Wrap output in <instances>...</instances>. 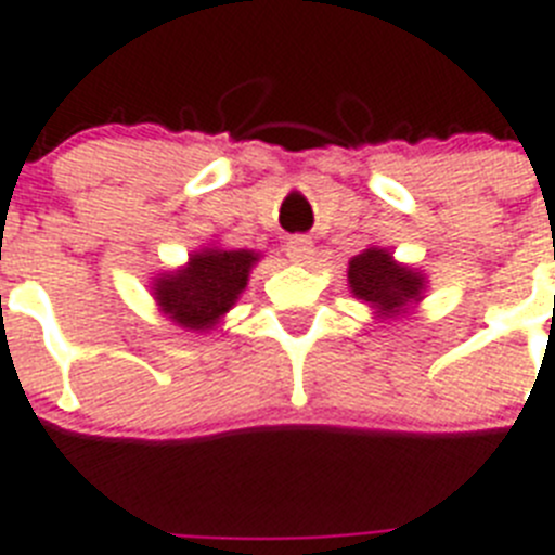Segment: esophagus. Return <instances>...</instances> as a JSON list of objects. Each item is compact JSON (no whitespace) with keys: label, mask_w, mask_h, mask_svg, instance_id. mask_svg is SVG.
Returning a JSON list of instances; mask_svg holds the SVG:
<instances>
[{"label":"esophagus","mask_w":555,"mask_h":555,"mask_svg":"<svg viewBox=\"0 0 555 555\" xmlns=\"http://www.w3.org/2000/svg\"><path fill=\"white\" fill-rule=\"evenodd\" d=\"M285 254H287V259H291V262L307 264L310 259H313L315 245H313V240H310V236H291V240H287V245H285Z\"/></svg>","instance_id":"obj_1"}]
</instances>
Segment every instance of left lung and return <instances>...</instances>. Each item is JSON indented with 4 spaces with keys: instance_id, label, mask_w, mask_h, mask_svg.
Here are the masks:
<instances>
[{
    "instance_id": "8db88e82",
    "label": "left lung",
    "mask_w": 555,
    "mask_h": 555,
    "mask_svg": "<svg viewBox=\"0 0 555 555\" xmlns=\"http://www.w3.org/2000/svg\"><path fill=\"white\" fill-rule=\"evenodd\" d=\"M347 282L352 296L375 310L384 319L406 313L409 305H417L426 291V279L417 270L395 262L384 248H366L349 259Z\"/></svg>"
}]
</instances>
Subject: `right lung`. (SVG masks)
<instances>
[{
    "label": "right lung",
    "mask_w": 555,
    "mask_h": 555,
    "mask_svg": "<svg viewBox=\"0 0 555 555\" xmlns=\"http://www.w3.org/2000/svg\"><path fill=\"white\" fill-rule=\"evenodd\" d=\"M259 262L254 250L203 248L189 256L180 270L155 279V301L175 324L194 333H206L220 324L245 291L250 268Z\"/></svg>",
    "instance_id": "obj_1"
}]
</instances>
